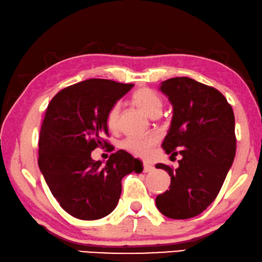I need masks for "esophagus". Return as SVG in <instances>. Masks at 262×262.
<instances>
[{
	"label": "esophagus",
	"mask_w": 262,
	"mask_h": 262,
	"mask_svg": "<svg viewBox=\"0 0 262 262\" xmlns=\"http://www.w3.org/2000/svg\"><path fill=\"white\" fill-rule=\"evenodd\" d=\"M151 170H154V166L151 165L149 161H143V171L148 173V171H151Z\"/></svg>",
	"instance_id": "esophagus-1"
}]
</instances>
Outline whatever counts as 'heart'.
<instances>
[{"label": "heart", "instance_id": "heart-1", "mask_svg": "<svg viewBox=\"0 0 262 262\" xmlns=\"http://www.w3.org/2000/svg\"><path fill=\"white\" fill-rule=\"evenodd\" d=\"M132 102L138 107L140 111L143 112L147 116L153 118L159 115L162 111V100L160 95L153 89L141 88L138 89L132 95ZM119 116H120V106L114 104L106 116V124L111 132H116L119 129ZM158 139L154 135L146 136H130L123 142V147L130 153L139 156H148L150 153Z\"/></svg>", "mask_w": 262, "mask_h": 262}]
</instances>
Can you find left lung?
<instances>
[{
  "mask_svg": "<svg viewBox=\"0 0 262 262\" xmlns=\"http://www.w3.org/2000/svg\"><path fill=\"white\" fill-rule=\"evenodd\" d=\"M159 89L173 106L162 148L182 159L175 169L155 166L170 177L169 189L155 204L167 217L189 219L215 200L231 169L236 147L234 113L220 92L189 77L166 80Z\"/></svg>",
  "mask_w": 262,
  "mask_h": 262,
  "instance_id": "left-lung-1",
  "label": "left lung"
}]
</instances>
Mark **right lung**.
Listing matches in <instances>:
<instances>
[{"mask_svg": "<svg viewBox=\"0 0 262 262\" xmlns=\"http://www.w3.org/2000/svg\"><path fill=\"white\" fill-rule=\"evenodd\" d=\"M133 85L85 80L62 89L48 104L38 140V167L54 198L74 217L107 216L119 202L122 178L143 169L126 150L112 154L106 165L92 159L96 147L109 146L103 140L107 113Z\"/></svg>", "mask_w": 262, "mask_h": 262, "instance_id": "add662e5", "label": "right lung"}]
</instances>
